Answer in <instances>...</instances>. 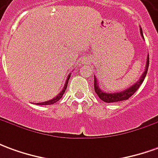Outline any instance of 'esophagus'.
Masks as SVG:
<instances>
[{"mask_svg": "<svg viewBox=\"0 0 158 158\" xmlns=\"http://www.w3.org/2000/svg\"><path fill=\"white\" fill-rule=\"evenodd\" d=\"M87 61H89V60H87V58H83L82 62H87Z\"/></svg>", "mask_w": 158, "mask_h": 158, "instance_id": "obj_1", "label": "esophagus"}]
</instances>
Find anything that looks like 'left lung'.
Listing matches in <instances>:
<instances>
[{
	"instance_id": "8db88e82",
	"label": "left lung",
	"mask_w": 158,
	"mask_h": 158,
	"mask_svg": "<svg viewBox=\"0 0 158 158\" xmlns=\"http://www.w3.org/2000/svg\"><path fill=\"white\" fill-rule=\"evenodd\" d=\"M140 34L143 37L142 34V29L140 28ZM144 38V37H143ZM148 67H149V55L147 56V60H146V69H145V72L143 73V74L141 75V77L139 78V79L133 85L129 86L128 89H124L123 91H118V92H106L104 91L103 89H102L99 87V83H98V80L96 79V78L95 77V81H94V86H95V91L97 94V96H99V98L103 102L107 103L111 102H121V101H125V100H128L130 97L132 96L135 91L138 89V88L139 87V85H141L144 81V79L146 78V73H147V70H148Z\"/></svg>"
}]
</instances>
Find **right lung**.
<instances>
[{"label":"right lung","mask_w":158,"mask_h":158,"mask_svg":"<svg viewBox=\"0 0 158 158\" xmlns=\"http://www.w3.org/2000/svg\"><path fill=\"white\" fill-rule=\"evenodd\" d=\"M70 76H71V73H69V75L68 76V78H67V79H66L65 85L63 86V88H62V89L61 90V92L59 93L57 96H56V97H54L53 99L49 100V101H47V102L37 103V105H52V104H54V103H56V102H58L59 100L61 99V98L62 97V96H63L64 92H65L66 89H67V86H68V83H69V79H70Z\"/></svg>","instance_id":"1"}]
</instances>
